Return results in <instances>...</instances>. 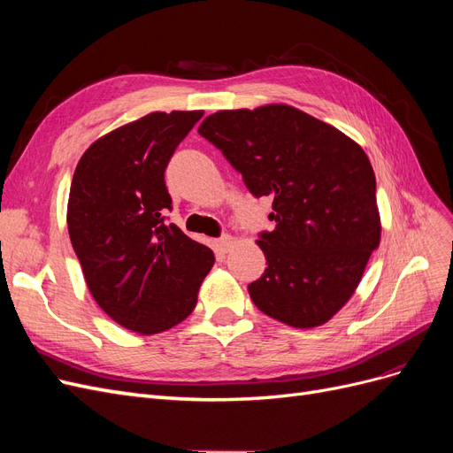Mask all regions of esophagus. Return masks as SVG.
Segmentation results:
<instances>
[{"label":"esophagus","instance_id":"1","mask_svg":"<svg viewBox=\"0 0 453 453\" xmlns=\"http://www.w3.org/2000/svg\"><path fill=\"white\" fill-rule=\"evenodd\" d=\"M232 243H234V240H232L230 236H223V238H219V240H215V242H213V245H215V251H217L219 255H225V253H228V251H230V248H232Z\"/></svg>","mask_w":453,"mask_h":453}]
</instances>
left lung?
<instances>
[{"instance_id": "1", "label": "left lung", "mask_w": 453, "mask_h": 453, "mask_svg": "<svg viewBox=\"0 0 453 453\" xmlns=\"http://www.w3.org/2000/svg\"><path fill=\"white\" fill-rule=\"evenodd\" d=\"M198 134L255 198H273L276 228L257 240L268 268L248 285L255 306L296 328L326 323L380 245L376 177L365 150L291 105L219 111Z\"/></svg>"}]
</instances>
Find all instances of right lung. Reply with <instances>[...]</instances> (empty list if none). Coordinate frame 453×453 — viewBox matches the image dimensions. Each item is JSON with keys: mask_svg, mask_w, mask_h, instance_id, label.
Returning <instances> with one entry per match:
<instances>
[{"mask_svg": "<svg viewBox=\"0 0 453 453\" xmlns=\"http://www.w3.org/2000/svg\"><path fill=\"white\" fill-rule=\"evenodd\" d=\"M203 111L149 113L81 157L67 230L98 306L119 325L157 334L195 310L215 257L172 223L164 172Z\"/></svg>", "mask_w": 453, "mask_h": 453, "instance_id": "1", "label": "right lung"}]
</instances>
